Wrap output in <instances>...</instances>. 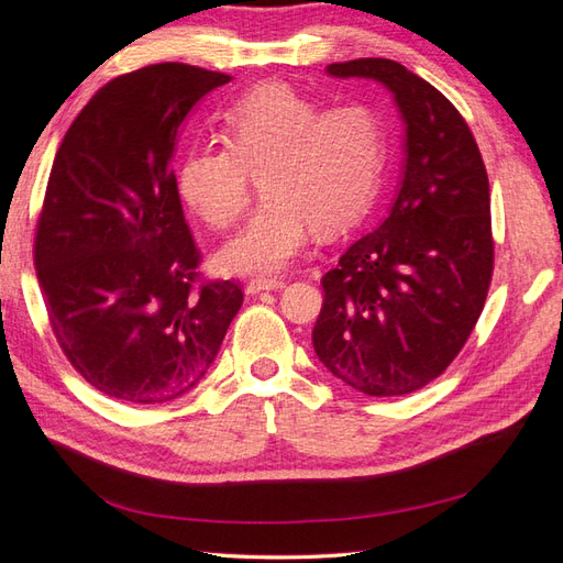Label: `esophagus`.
Returning <instances> with one entry per match:
<instances>
[{
    "label": "esophagus",
    "instance_id": "obj_1",
    "mask_svg": "<svg viewBox=\"0 0 563 563\" xmlns=\"http://www.w3.org/2000/svg\"><path fill=\"white\" fill-rule=\"evenodd\" d=\"M284 279H267V277H258V279H251L246 284V294H263V291H277V288H284Z\"/></svg>",
    "mask_w": 563,
    "mask_h": 563
}]
</instances>
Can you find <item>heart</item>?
Listing matches in <instances>:
<instances>
[{
  "label": "heart",
  "mask_w": 563,
  "mask_h": 563,
  "mask_svg": "<svg viewBox=\"0 0 563 563\" xmlns=\"http://www.w3.org/2000/svg\"><path fill=\"white\" fill-rule=\"evenodd\" d=\"M225 143L187 152L178 172L185 207L211 228H230L261 174V203L218 251L228 275H275L308 246L314 228L333 234L362 218L387 162V129L364 103L323 110L282 81L249 89L220 114Z\"/></svg>",
  "instance_id": "1"
}]
</instances>
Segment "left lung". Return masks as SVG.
Here are the masks:
<instances>
[{
  "mask_svg": "<svg viewBox=\"0 0 563 563\" xmlns=\"http://www.w3.org/2000/svg\"><path fill=\"white\" fill-rule=\"evenodd\" d=\"M333 77L378 79L406 122L399 195L380 228L321 277L319 362L368 397L432 383L467 343L493 277L488 174L451 100L397 60L331 63Z\"/></svg>",
  "mask_w": 563,
  "mask_h": 563,
  "instance_id": "left-lung-1",
  "label": "left lung"
}]
</instances>
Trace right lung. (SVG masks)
I'll list each match as a JSON object with an SVG mask.
<instances>
[{"label":"right lung","instance_id":"1","mask_svg":"<svg viewBox=\"0 0 563 563\" xmlns=\"http://www.w3.org/2000/svg\"><path fill=\"white\" fill-rule=\"evenodd\" d=\"M230 79L187 63L117 77L51 166L32 246L46 317L67 362L112 399L190 391L244 302L240 284L199 272L172 168L183 119Z\"/></svg>","mask_w":563,"mask_h":563}]
</instances>
